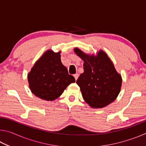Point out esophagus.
I'll use <instances>...</instances> for the list:
<instances>
[{
	"label": "esophagus",
	"mask_w": 146,
	"mask_h": 146,
	"mask_svg": "<svg viewBox=\"0 0 146 146\" xmlns=\"http://www.w3.org/2000/svg\"><path fill=\"white\" fill-rule=\"evenodd\" d=\"M74 77H75L76 80H77V78H78V73L75 74V75H74Z\"/></svg>",
	"instance_id": "34e87169"
}]
</instances>
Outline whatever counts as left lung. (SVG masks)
I'll return each instance as SVG.
<instances>
[{
  "mask_svg": "<svg viewBox=\"0 0 146 146\" xmlns=\"http://www.w3.org/2000/svg\"><path fill=\"white\" fill-rule=\"evenodd\" d=\"M75 52L84 60V73L76 80L84 100L91 108H102L113 102L120 93L122 77L103 51L97 56L88 55L80 49Z\"/></svg>",
  "mask_w": 146,
  "mask_h": 146,
  "instance_id": "obj_1",
  "label": "left lung"
}]
</instances>
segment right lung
<instances>
[{
  "mask_svg": "<svg viewBox=\"0 0 146 146\" xmlns=\"http://www.w3.org/2000/svg\"><path fill=\"white\" fill-rule=\"evenodd\" d=\"M60 52L48 50L38 59L28 75L29 88L41 99L54 100L64 90L75 82L61 62Z\"/></svg>",
  "mask_w": 146,
  "mask_h": 146,
  "instance_id": "obj_1",
  "label": "right lung"
}]
</instances>
